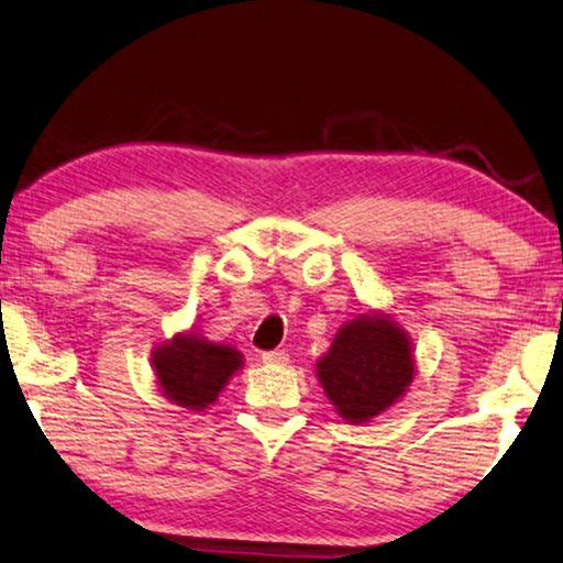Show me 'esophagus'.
<instances>
[{"instance_id": "1", "label": "esophagus", "mask_w": 563, "mask_h": 563, "mask_svg": "<svg viewBox=\"0 0 563 563\" xmlns=\"http://www.w3.org/2000/svg\"><path fill=\"white\" fill-rule=\"evenodd\" d=\"M262 361L264 363H276V365H284L289 361V355L284 353V350H266V353H262Z\"/></svg>"}]
</instances>
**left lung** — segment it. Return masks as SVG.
Wrapping results in <instances>:
<instances>
[{
    "instance_id": "1",
    "label": "left lung",
    "mask_w": 563,
    "mask_h": 563,
    "mask_svg": "<svg viewBox=\"0 0 563 563\" xmlns=\"http://www.w3.org/2000/svg\"><path fill=\"white\" fill-rule=\"evenodd\" d=\"M324 394L342 419L363 423L394 406L413 378L411 342L383 314H361L340 328L317 363Z\"/></svg>"
}]
</instances>
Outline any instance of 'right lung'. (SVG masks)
Instances as JSON below:
<instances>
[{
  "instance_id": "right-lung-1",
  "label": "right lung",
  "mask_w": 563,
  "mask_h": 563,
  "mask_svg": "<svg viewBox=\"0 0 563 563\" xmlns=\"http://www.w3.org/2000/svg\"><path fill=\"white\" fill-rule=\"evenodd\" d=\"M152 363L169 401L190 411H202L241 368L243 355L231 345H216L187 332L154 350Z\"/></svg>"
}]
</instances>
